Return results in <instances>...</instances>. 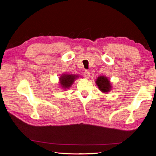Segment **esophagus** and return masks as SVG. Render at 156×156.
Returning a JSON list of instances; mask_svg holds the SVG:
<instances>
[{
	"instance_id": "esophagus-1",
	"label": "esophagus",
	"mask_w": 156,
	"mask_h": 156,
	"mask_svg": "<svg viewBox=\"0 0 156 156\" xmlns=\"http://www.w3.org/2000/svg\"><path fill=\"white\" fill-rule=\"evenodd\" d=\"M84 76H85V77L86 79H89V77H90V72L87 70H86L84 72Z\"/></svg>"
}]
</instances>
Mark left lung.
Instances as JSON below:
<instances>
[{
  "label": "left lung",
  "mask_w": 156,
  "mask_h": 156,
  "mask_svg": "<svg viewBox=\"0 0 156 156\" xmlns=\"http://www.w3.org/2000/svg\"><path fill=\"white\" fill-rule=\"evenodd\" d=\"M95 83L99 89L104 93H108L112 89V84L108 77L101 75L97 78Z\"/></svg>",
  "instance_id": "left-lung-1"
}]
</instances>
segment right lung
I'll return each instance as SVG.
<instances>
[{"instance_id": "right-lung-1", "label": "right lung", "mask_w": 156, "mask_h": 156, "mask_svg": "<svg viewBox=\"0 0 156 156\" xmlns=\"http://www.w3.org/2000/svg\"><path fill=\"white\" fill-rule=\"evenodd\" d=\"M79 77L78 75L65 73L62 74L59 77V85L60 87L64 90L69 89L71 85L74 83L76 79Z\"/></svg>"}]
</instances>
